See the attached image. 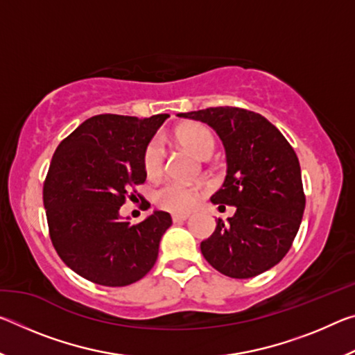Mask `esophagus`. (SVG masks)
Here are the masks:
<instances>
[{
	"mask_svg": "<svg viewBox=\"0 0 355 355\" xmlns=\"http://www.w3.org/2000/svg\"><path fill=\"white\" fill-rule=\"evenodd\" d=\"M189 218V214H172V220L173 224H177V222H183Z\"/></svg>",
	"mask_w": 355,
	"mask_h": 355,
	"instance_id": "obj_1",
	"label": "esophagus"
}]
</instances>
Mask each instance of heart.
<instances>
[{
  "mask_svg": "<svg viewBox=\"0 0 355 355\" xmlns=\"http://www.w3.org/2000/svg\"><path fill=\"white\" fill-rule=\"evenodd\" d=\"M177 137L199 158L207 159L216 150V136L207 125L191 123L177 130ZM166 152L158 137L150 139L142 150V167L148 178L159 177L164 171ZM200 191L197 186L169 182L155 192L156 205L172 213L191 211L197 205Z\"/></svg>",
  "mask_w": 355,
  "mask_h": 355,
  "instance_id": "1",
  "label": "heart"
}]
</instances>
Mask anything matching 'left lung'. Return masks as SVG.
Returning <instances> with one entry per match:
<instances>
[{
  "mask_svg": "<svg viewBox=\"0 0 355 355\" xmlns=\"http://www.w3.org/2000/svg\"><path fill=\"white\" fill-rule=\"evenodd\" d=\"M216 130L227 152L224 186L211 197L219 208L232 205L227 224L200 250L216 271L249 279L275 266L291 249L305 208L297 155L285 136L261 114L218 106L178 114Z\"/></svg>",
  "mask_w": 355,
  "mask_h": 355,
  "instance_id": "1",
  "label": "left lung"
}]
</instances>
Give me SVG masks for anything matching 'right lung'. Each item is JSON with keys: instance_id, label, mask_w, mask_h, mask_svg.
<instances>
[{"instance_id": "right-lung-1", "label": "right lung", "mask_w": 355, "mask_h": 355, "mask_svg": "<svg viewBox=\"0 0 355 355\" xmlns=\"http://www.w3.org/2000/svg\"><path fill=\"white\" fill-rule=\"evenodd\" d=\"M169 114L137 119L100 114L59 144L44 182L48 233L58 255L89 282L125 286L141 280L158 258L172 225L166 211L130 225L119 209L141 194L142 150ZM147 202V200H146ZM150 203L147 202V209Z\"/></svg>"}]
</instances>
